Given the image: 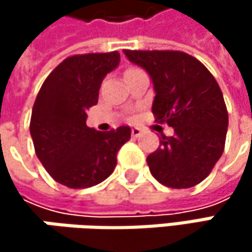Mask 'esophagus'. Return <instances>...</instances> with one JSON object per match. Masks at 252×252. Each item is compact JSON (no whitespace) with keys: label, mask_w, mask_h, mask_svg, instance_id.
<instances>
[{"label":"esophagus","mask_w":252,"mask_h":252,"mask_svg":"<svg viewBox=\"0 0 252 252\" xmlns=\"http://www.w3.org/2000/svg\"><path fill=\"white\" fill-rule=\"evenodd\" d=\"M131 135L135 137V138L140 137V135H141V129H140V128H132V129H131Z\"/></svg>","instance_id":"obj_1"}]
</instances>
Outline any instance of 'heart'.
<instances>
[{"label": "heart", "instance_id": "b5f03b06", "mask_svg": "<svg viewBox=\"0 0 252 252\" xmlns=\"http://www.w3.org/2000/svg\"><path fill=\"white\" fill-rule=\"evenodd\" d=\"M132 68H134V67H131V68H128V70H132ZM128 70H126V71H128Z\"/></svg>", "mask_w": 252, "mask_h": 252}]
</instances>
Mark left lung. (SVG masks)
I'll return each mask as SVG.
<instances>
[{
	"mask_svg": "<svg viewBox=\"0 0 252 252\" xmlns=\"http://www.w3.org/2000/svg\"><path fill=\"white\" fill-rule=\"evenodd\" d=\"M126 58L143 67L153 81L152 112L156 123L174 128L162 135L147 165L160 184L191 188L206 179L225 150L227 109L212 73L181 51H129Z\"/></svg>",
	"mask_w": 252,
	"mask_h": 252,
	"instance_id": "1",
	"label": "left lung"
}]
</instances>
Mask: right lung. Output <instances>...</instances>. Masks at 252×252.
<instances>
[{"mask_svg": "<svg viewBox=\"0 0 252 252\" xmlns=\"http://www.w3.org/2000/svg\"><path fill=\"white\" fill-rule=\"evenodd\" d=\"M120 52L65 58L43 81L30 118L36 156L57 182L89 188L111 175L129 126L106 132L86 126V111L97 103L102 80L120 64Z\"/></svg>", "mask_w": 252, "mask_h": 252, "instance_id": "obj_1", "label": "right lung"}]
</instances>
